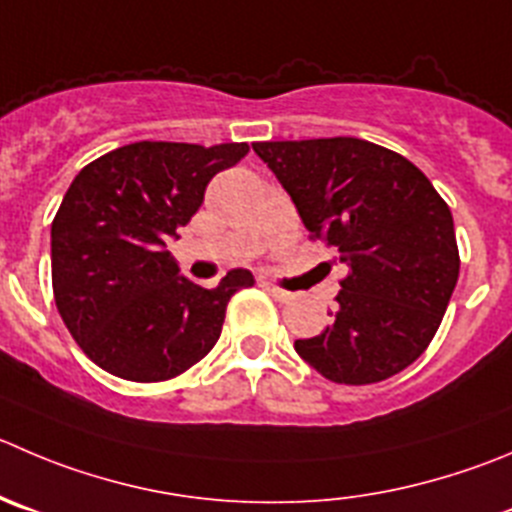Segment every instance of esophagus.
<instances>
[{
    "mask_svg": "<svg viewBox=\"0 0 512 512\" xmlns=\"http://www.w3.org/2000/svg\"><path fill=\"white\" fill-rule=\"evenodd\" d=\"M264 289L269 291L276 301H281V304H284V301H291V291L279 289V286H274V284H264Z\"/></svg>",
    "mask_w": 512,
    "mask_h": 512,
    "instance_id": "34e87169",
    "label": "esophagus"
}]
</instances>
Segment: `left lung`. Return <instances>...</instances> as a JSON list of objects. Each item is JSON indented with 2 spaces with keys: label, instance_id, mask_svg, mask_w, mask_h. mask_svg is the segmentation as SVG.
<instances>
[{
  "label": "left lung",
  "instance_id": "1",
  "mask_svg": "<svg viewBox=\"0 0 512 512\" xmlns=\"http://www.w3.org/2000/svg\"><path fill=\"white\" fill-rule=\"evenodd\" d=\"M311 238L349 269L332 324L294 349L321 377L374 384L435 337L460 274L452 213L427 175L359 138L253 143Z\"/></svg>",
  "mask_w": 512,
  "mask_h": 512
}]
</instances>
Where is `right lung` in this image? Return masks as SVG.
Returning <instances> with one entry per match:
<instances>
[{
  "instance_id": "right-lung-1",
  "label": "right lung",
  "mask_w": 512,
  "mask_h": 512,
  "mask_svg": "<svg viewBox=\"0 0 512 512\" xmlns=\"http://www.w3.org/2000/svg\"><path fill=\"white\" fill-rule=\"evenodd\" d=\"M246 143H130L92 160L52 221V289L82 352L115 377L163 382L201 362L221 337L226 306L253 284L233 269L216 289L178 274L165 248L201 208L211 178Z\"/></svg>"
}]
</instances>
